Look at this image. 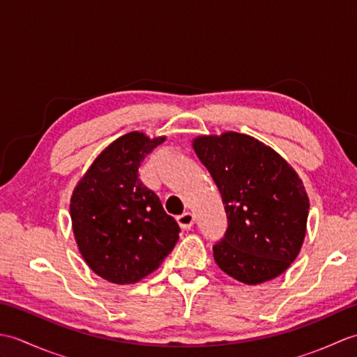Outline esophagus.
<instances>
[{"instance_id": "obj_1", "label": "esophagus", "mask_w": 357, "mask_h": 357, "mask_svg": "<svg viewBox=\"0 0 357 357\" xmlns=\"http://www.w3.org/2000/svg\"><path fill=\"white\" fill-rule=\"evenodd\" d=\"M176 221H178L179 227H181V229H183V230H190L196 219H195V215H193V213H188V211H187V213H183L181 216H178Z\"/></svg>"}]
</instances>
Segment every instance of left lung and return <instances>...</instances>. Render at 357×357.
I'll use <instances>...</instances> for the list:
<instances>
[{
	"label": "left lung",
	"instance_id": "obj_1",
	"mask_svg": "<svg viewBox=\"0 0 357 357\" xmlns=\"http://www.w3.org/2000/svg\"><path fill=\"white\" fill-rule=\"evenodd\" d=\"M193 149L227 213L213 245L219 268L248 285L282 275L305 238L310 206L298 174L275 150L236 132L199 136Z\"/></svg>",
	"mask_w": 357,
	"mask_h": 357
}]
</instances>
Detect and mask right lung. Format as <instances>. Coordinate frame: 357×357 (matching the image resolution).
<instances>
[{
    "label": "right lung",
    "mask_w": 357,
    "mask_h": 357,
    "mask_svg": "<svg viewBox=\"0 0 357 357\" xmlns=\"http://www.w3.org/2000/svg\"><path fill=\"white\" fill-rule=\"evenodd\" d=\"M165 138L121 136L95 159L70 201L79 252L98 276L135 284L155 271L179 239V225L139 179V167Z\"/></svg>",
    "instance_id": "add662e5"
}]
</instances>
